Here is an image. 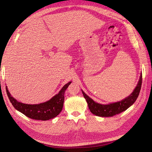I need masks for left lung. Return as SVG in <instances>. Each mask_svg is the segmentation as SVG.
Masks as SVG:
<instances>
[{"mask_svg":"<svg viewBox=\"0 0 152 152\" xmlns=\"http://www.w3.org/2000/svg\"><path fill=\"white\" fill-rule=\"evenodd\" d=\"M142 74L141 73L138 83L134 90L129 96L120 102L108 104H102L94 102L83 91H82V92L84 98L87 101L88 107L91 113L99 117H113L115 115L124 112L136 102L140 94Z\"/></svg>","mask_w":152,"mask_h":152,"instance_id":"obj_1","label":"left lung"}]
</instances>
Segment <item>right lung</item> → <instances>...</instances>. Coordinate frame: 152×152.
<instances>
[{
  "label": "right lung",
  "instance_id": "obj_1",
  "mask_svg": "<svg viewBox=\"0 0 152 152\" xmlns=\"http://www.w3.org/2000/svg\"><path fill=\"white\" fill-rule=\"evenodd\" d=\"M72 82H69L65 84L58 94L53 96L48 102L37 104H28L18 102L16 99L12 97L7 86L6 87V89L10 102L15 109L31 119L48 121L56 117L61 112L65 100L64 94L67 87Z\"/></svg>",
  "mask_w": 152,
  "mask_h": 152
}]
</instances>
